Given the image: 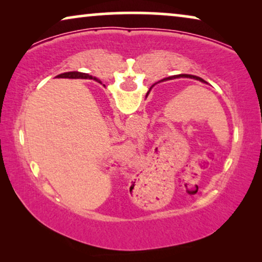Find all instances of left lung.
<instances>
[{
  "instance_id": "left-lung-1",
  "label": "left lung",
  "mask_w": 262,
  "mask_h": 262,
  "mask_svg": "<svg viewBox=\"0 0 262 262\" xmlns=\"http://www.w3.org/2000/svg\"><path fill=\"white\" fill-rule=\"evenodd\" d=\"M178 77H189V78H194V80H198V81H200V82H205L203 80V78H200V77H198V76H193V75H177V76H171V77H168L167 80H171V78H178ZM163 81V80H162Z\"/></svg>"
}]
</instances>
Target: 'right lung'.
<instances>
[{
	"label": "right lung",
	"instance_id": "1",
	"mask_svg": "<svg viewBox=\"0 0 262 262\" xmlns=\"http://www.w3.org/2000/svg\"><path fill=\"white\" fill-rule=\"evenodd\" d=\"M60 76H68V77H71V78H93L92 76H89L88 74H84V73H78V71H70V73H64L60 75ZM95 81H98L99 83H101L99 80H96L94 78Z\"/></svg>",
	"mask_w": 262,
	"mask_h": 262
}]
</instances>
